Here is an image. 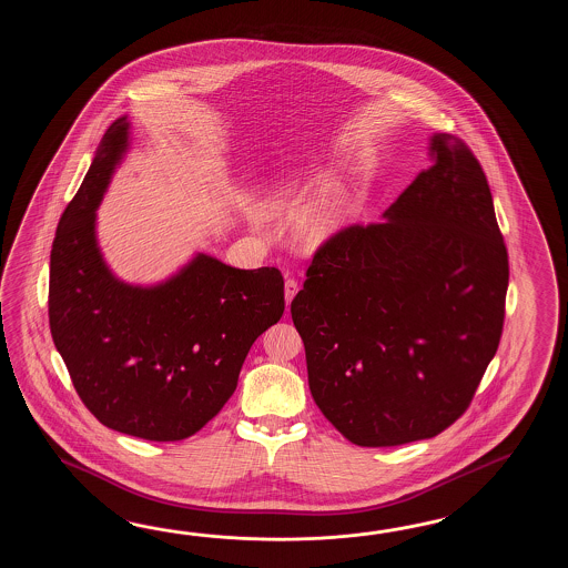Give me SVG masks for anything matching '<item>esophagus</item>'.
<instances>
[{"label": "esophagus", "instance_id": "34e87169", "mask_svg": "<svg viewBox=\"0 0 568 568\" xmlns=\"http://www.w3.org/2000/svg\"><path fill=\"white\" fill-rule=\"evenodd\" d=\"M296 292H298V282L294 278H290L286 276V284H284V296H286V304L292 302V298L296 296Z\"/></svg>", "mask_w": 568, "mask_h": 568}]
</instances>
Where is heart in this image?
Returning <instances> with one entry per match:
<instances>
[{
	"instance_id": "1",
	"label": "heart",
	"mask_w": 568,
	"mask_h": 568,
	"mask_svg": "<svg viewBox=\"0 0 568 568\" xmlns=\"http://www.w3.org/2000/svg\"><path fill=\"white\" fill-rule=\"evenodd\" d=\"M294 186H296V181L282 182L278 203H284L288 199ZM341 211H343L341 194L333 186L326 184L296 213L294 231L304 240H323L337 230Z\"/></svg>"
}]
</instances>
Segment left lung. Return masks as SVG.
Listing matches in <instances>:
<instances>
[{
	"instance_id": "left-lung-1",
	"label": "left lung",
	"mask_w": 568,
	"mask_h": 568,
	"mask_svg": "<svg viewBox=\"0 0 568 568\" xmlns=\"http://www.w3.org/2000/svg\"><path fill=\"white\" fill-rule=\"evenodd\" d=\"M384 221L331 235L290 304L316 406L359 447L433 438L499 345L509 264L479 160L450 133Z\"/></svg>"
}]
</instances>
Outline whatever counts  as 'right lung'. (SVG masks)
Wrapping results in <instances>:
<instances>
[{
    "mask_svg": "<svg viewBox=\"0 0 568 568\" xmlns=\"http://www.w3.org/2000/svg\"><path fill=\"white\" fill-rule=\"evenodd\" d=\"M130 145L109 125L50 252L49 318L74 389L111 430L156 443L199 433L237 387L247 351L284 313L278 267L240 270L196 254L156 286L111 274L95 211Z\"/></svg>",
    "mask_w": 568,
    "mask_h": 568,
    "instance_id": "obj_1",
    "label": "right lung"
}]
</instances>
